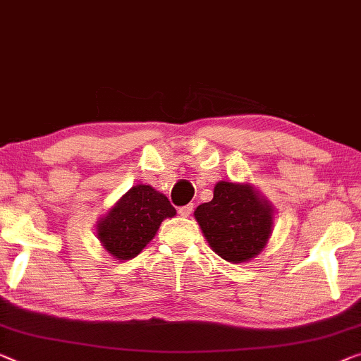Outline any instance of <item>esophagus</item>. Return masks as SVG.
Returning <instances> with one entry per match:
<instances>
[{
    "mask_svg": "<svg viewBox=\"0 0 361 361\" xmlns=\"http://www.w3.org/2000/svg\"><path fill=\"white\" fill-rule=\"evenodd\" d=\"M192 210H193V205H192V203H189V205H185V207H180V208H179V215H180V216H184V218H187V216H190Z\"/></svg>",
    "mask_w": 361,
    "mask_h": 361,
    "instance_id": "esophagus-1",
    "label": "esophagus"
}]
</instances>
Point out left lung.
<instances>
[{"instance_id": "1", "label": "left lung", "mask_w": 361, "mask_h": 361, "mask_svg": "<svg viewBox=\"0 0 361 361\" xmlns=\"http://www.w3.org/2000/svg\"><path fill=\"white\" fill-rule=\"evenodd\" d=\"M193 215L212 249L228 262L252 259L271 233V208L247 184L218 182L213 200L198 205Z\"/></svg>"}]
</instances>
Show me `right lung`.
Here are the masks:
<instances>
[{"label": "right lung", "instance_id": "right-lung-1", "mask_svg": "<svg viewBox=\"0 0 361 361\" xmlns=\"http://www.w3.org/2000/svg\"><path fill=\"white\" fill-rule=\"evenodd\" d=\"M176 215L168 197L149 185H135L97 224V238L117 260L133 259L154 238L161 221Z\"/></svg>", "mask_w": 361, "mask_h": 361}]
</instances>
